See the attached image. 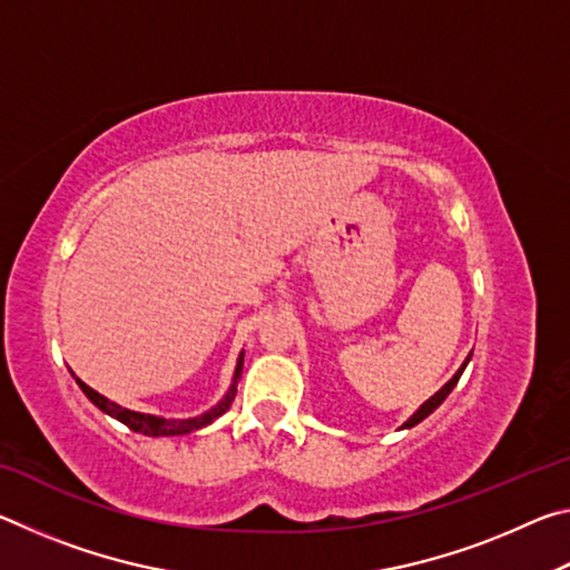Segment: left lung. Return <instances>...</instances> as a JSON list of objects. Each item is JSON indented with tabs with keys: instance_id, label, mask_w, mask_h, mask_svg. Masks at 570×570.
Listing matches in <instances>:
<instances>
[{
	"instance_id": "8db88e82",
	"label": "left lung",
	"mask_w": 570,
	"mask_h": 570,
	"mask_svg": "<svg viewBox=\"0 0 570 570\" xmlns=\"http://www.w3.org/2000/svg\"><path fill=\"white\" fill-rule=\"evenodd\" d=\"M470 356H472V352L468 354V360L460 364V370H458L455 374H452V380H450L448 384H442V387H440V390H438L435 394H432V397H430L428 402H422V404H420V407L412 412V417H410L407 422H404L400 430H410V428H414V424H420V422H422L424 417H430V414H432V412H435V410L440 407V404L448 400V394H450L452 390H455V384H458V380L462 377V372H465V366H468V362H470Z\"/></svg>"
}]
</instances>
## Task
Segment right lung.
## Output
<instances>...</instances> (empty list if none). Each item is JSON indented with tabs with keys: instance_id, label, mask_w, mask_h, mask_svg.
I'll return each mask as SVG.
<instances>
[{
	"instance_id": "right-lung-1",
	"label": "right lung",
	"mask_w": 570,
	"mask_h": 570,
	"mask_svg": "<svg viewBox=\"0 0 570 570\" xmlns=\"http://www.w3.org/2000/svg\"><path fill=\"white\" fill-rule=\"evenodd\" d=\"M240 372H244V352L238 354L236 370H234V380H230V387H228V392L224 394V397H220L208 412L196 414V417H183V420H168V417H158V414H146V412L128 410V407H122V404L108 400V397H105V394L95 392L80 377H75V374H72V377H75L77 384H80V390L85 392V397H88L95 404V407L102 410L105 414H108V417L122 422L125 428H130L132 432H140V435H148V438H176V435H188V432H193V430L206 428V424L216 422L220 414H224L230 407V402H234V397H236V384L240 380Z\"/></svg>"
}]
</instances>
